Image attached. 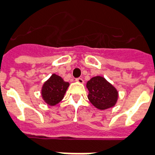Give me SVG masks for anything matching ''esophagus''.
Listing matches in <instances>:
<instances>
[{
  "instance_id": "1",
  "label": "esophagus",
  "mask_w": 155,
  "mask_h": 155,
  "mask_svg": "<svg viewBox=\"0 0 155 155\" xmlns=\"http://www.w3.org/2000/svg\"><path fill=\"white\" fill-rule=\"evenodd\" d=\"M75 81L78 83H80V84H83V83H84V80H83V79L80 77L76 78V79H75Z\"/></svg>"
}]
</instances>
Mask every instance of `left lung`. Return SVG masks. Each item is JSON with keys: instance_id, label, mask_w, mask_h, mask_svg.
<instances>
[{"instance_id": "left-lung-1", "label": "left lung", "mask_w": 155, "mask_h": 155, "mask_svg": "<svg viewBox=\"0 0 155 155\" xmlns=\"http://www.w3.org/2000/svg\"><path fill=\"white\" fill-rule=\"evenodd\" d=\"M88 98L93 106L99 110H106L115 105L118 99V92L105 78L95 76L88 80Z\"/></svg>"}]
</instances>
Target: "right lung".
<instances>
[{
    "label": "right lung",
    "instance_id": "add662e5",
    "mask_svg": "<svg viewBox=\"0 0 155 155\" xmlns=\"http://www.w3.org/2000/svg\"><path fill=\"white\" fill-rule=\"evenodd\" d=\"M68 86L69 83L65 82L62 77L53 74L42 87L41 94L44 101L49 106L58 104L63 98Z\"/></svg>",
    "mask_w": 155,
    "mask_h": 155
}]
</instances>
